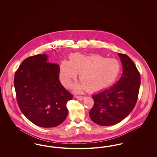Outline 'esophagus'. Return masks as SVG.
I'll list each match as a JSON object with an SVG mask.
<instances>
[{
    "label": "esophagus",
    "instance_id": "obj_1",
    "mask_svg": "<svg viewBox=\"0 0 157 157\" xmlns=\"http://www.w3.org/2000/svg\"><path fill=\"white\" fill-rule=\"evenodd\" d=\"M76 98L82 101V100L84 99L85 98V97H84V96H76Z\"/></svg>",
    "mask_w": 157,
    "mask_h": 157
}]
</instances>
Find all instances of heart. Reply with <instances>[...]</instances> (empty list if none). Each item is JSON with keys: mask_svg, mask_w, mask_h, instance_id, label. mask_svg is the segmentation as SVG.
<instances>
[{"mask_svg": "<svg viewBox=\"0 0 157 157\" xmlns=\"http://www.w3.org/2000/svg\"><path fill=\"white\" fill-rule=\"evenodd\" d=\"M121 71L120 63L115 59L106 58L99 54L74 53L69 61L60 65V78L62 84L69 88L79 73L81 86L90 92H97L112 85Z\"/></svg>", "mask_w": 157, "mask_h": 157, "instance_id": "obj_1", "label": "heart"}]
</instances>
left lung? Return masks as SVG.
Wrapping results in <instances>:
<instances>
[{
	"label": "left lung",
	"instance_id": "8db88e82",
	"mask_svg": "<svg viewBox=\"0 0 157 157\" xmlns=\"http://www.w3.org/2000/svg\"><path fill=\"white\" fill-rule=\"evenodd\" d=\"M118 54L123 67L120 80L110 88L92 95L94 105L90 118L102 126L113 125L125 118L134 108L138 97L140 74L128 55Z\"/></svg>",
	"mask_w": 157,
	"mask_h": 157
}]
</instances>
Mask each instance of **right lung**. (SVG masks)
Listing matches in <instances>:
<instances>
[{
  "mask_svg": "<svg viewBox=\"0 0 157 157\" xmlns=\"http://www.w3.org/2000/svg\"><path fill=\"white\" fill-rule=\"evenodd\" d=\"M59 66L45 54L27 58L16 71L14 86L23 115L39 127L60 125L67 115V104L73 95L60 83Z\"/></svg>",
  "mask_w": 157,
  "mask_h": 157,
  "instance_id": "right-lung-1",
  "label": "right lung"
}]
</instances>
